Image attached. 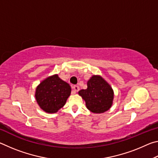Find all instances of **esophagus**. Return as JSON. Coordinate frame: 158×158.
I'll use <instances>...</instances> for the list:
<instances>
[{"label":"esophagus","mask_w":158,"mask_h":158,"mask_svg":"<svg viewBox=\"0 0 158 158\" xmlns=\"http://www.w3.org/2000/svg\"><path fill=\"white\" fill-rule=\"evenodd\" d=\"M73 94H74V93H76L77 92H78V91H79V87L78 86V85H73Z\"/></svg>","instance_id":"1"}]
</instances>
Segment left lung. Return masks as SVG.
Listing matches in <instances>:
<instances>
[{
	"label": "left lung",
	"instance_id": "8db88e82",
	"mask_svg": "<svg viewBox=\"0 0 158 158\" xmlns=\"http://www.w3.org/2000/svg\"><path fill=\"white\" fill-rule=\"evenodd\" d=\"M86 108L94 114L108 111L113 105L114 90L100 75H93L87 81V89L79 91Z\"/></svg>",
	"mask_w": 158,
	"mask_h": 158
}]
</instances>
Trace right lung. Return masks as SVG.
I'll use <instances>...</instances> for the list:
<instances>
[{
	"instance_id": "add662e5",
	"label": "right lung",
	"mask_w": 158,
	"mask_h": 158,
	"mask_svg": "<svg viewBox=\"0 0 158 158\" xmlns=\"http://www.w3.org/2000/svg\"><path fill=\"white\" fill-rule=\"evenodd\" d=\"M70 93V85L55 74L40 83L35 97L41 109L48 114H54L65 105Z\"/></svg>"
}]
</instances>
